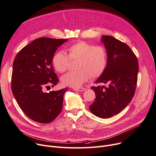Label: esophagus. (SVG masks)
Instances as JSON below:
<instances>
[{
	"mask_svg": "<svg viewBox=\"0 0 156 156\" xmlns=\"http://www.w3.org/2000/svg\"><path fill=\"white\" fill-rule=\"evenodd\" d=\"M74 90L76 91H79V92H81V91H84L86 90L85 88H83V87H80V88H74Z\"/></svg>",
	"mask_w": 156,
	"mask_h": 156,
	"instance_id": "obj_1",
	"label": "esophagus"
}]
</instances>
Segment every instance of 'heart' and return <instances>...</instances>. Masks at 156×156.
<instances>
[{"mask_svg": "<svg viewBox=\"0 0 156 156\" xmlns=\"http://www.w3.org/2000/svg\"><path fill=\"white\" fill-rule=\"evenodd\" d=\"M66 52H57L52 57V62L55 69L60 73L67 71L70 61H76L75 71L69 72L61 78L66 86L78 88L89 79L101 76L108 64V52L101 45L94 46L83 41L69 45Z\"/></svg>", "mask_w": 156, "mask_h": 156, "instance_id": "heart-1", "label": "heart"}]
</instances>
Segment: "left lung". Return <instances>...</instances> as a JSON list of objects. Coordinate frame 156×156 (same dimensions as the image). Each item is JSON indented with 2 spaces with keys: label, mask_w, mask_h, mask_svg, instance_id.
Here are the masks:
<instances>
[{
  "label": "left lung",
  "mask_w": 156,
  "mask_h": 156,
  "mask_svg": "<svg viewBox=\"0 0 156 156\" xmlns=\"http://www.w3.org/2000/svg\"><path fill=\"white\" fill-rule=\"evenodd\" d=\"M108 52V64L95 83L108 87H92L95 93L90 110L94 115L108 118L124 109L133 99L136 87L138 62L129 47L111 36H102Z\"/></svg>",
  "instance_id": "obj_1"
}]
</instances>
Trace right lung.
Wrapping results in <instances>:
<instances>
[{"label": "right lung", "mask_w": 156, "mask_h": 156, "mask_svg": "<svg viewBox=\"0 0 156 156\" xmlns=\"http://www.w3.org/2000/svg\"><path fill=\"white\" fill-rule=\"evenodd\" d=\"M68 39L41 37L23 47L13 62L11 89L20 108L31 119L40 123L54 121L62 109L68 87L44 92L59 82L52 64L57 47Z\"/></svg>", "instance_id": "add662e5"}]
</instances>
